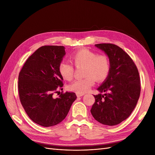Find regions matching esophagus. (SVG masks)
<instances>
[{
	"instance_id": "esophagus-1",
	"label": "esophagus",
	"mask_w": 155,
	"mask_h": 155,
	"mask_svg": "<svg viewBox=\"0 0 155 155\" xmlns=\"http://www.w3.org/2000/svg\"><path fill=\"white\" fill-rule=\"evenodd\" d=\"M84 94V93H77V97H83Z\"/></svg>"
}]
</instances>
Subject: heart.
I'll return each mask as SVG.
<instances>
[{
  "label": "heart",
  "instance_id": "b5f03b06",
  "mask_svg": "<svg viewBox=\"0 0 155 155\" xmlns=\"http://www.w3.org/2000/svg\"><path fill=\"white\" fill-rule=\"evenodd\" d=\"M77 67H84L82 79L76 80L68 86V89L78 93H86L97 82L104 81L109 74L110 60L107 55L98 54L87 48L80 49L71 56ZM58 71L64 80L71 81L74 77V66L67 61H62L58 66Z\"/></svg>",
  "mask_w": 155,
  "mask_h": 155
}]
</instances>
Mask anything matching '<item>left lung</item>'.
Returning <instances> with one entry per match:
<instances>
[{
  "label": "left lung",
  "instance_id": "obj_1",
  "mask_svg": "<svg viewBox=\"0 0 155 155\" xmlns=\"http://www.w3.org/2000/svg\"><path fill=\"white\" fill-rule=\"evenodd\" d=\"M95 47L108 56L110 70L97 88L101 93L94 95L95 102L91 112L100 123L114 126L126 120L136 107L140 93L139 73L132 58L119 47L110 43Z\"/></svg>",
  "mask_w": 155,
  "mask_h": 155
}]
</instances>
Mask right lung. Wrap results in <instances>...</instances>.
Segmentation results:
<instances>
[{"label": "right lung", "instance_id": "obj_1", "mask_svg": "<svg viewBox=\"0 0 155 155\" xmlns=\"http://www.w3.org/2000/svg\"><path fill=\"white\" fill-rule=\"evenodd\" d=\"M65 54L63 46H42L28 57L19 72L21 103L29 118L42 127L63 120L77 98L74 93L69 92L58 98L52 96L63 86L58 66Z\"/></svg>", "mask_w": 155, "mask_h": 155}]
</instances>
